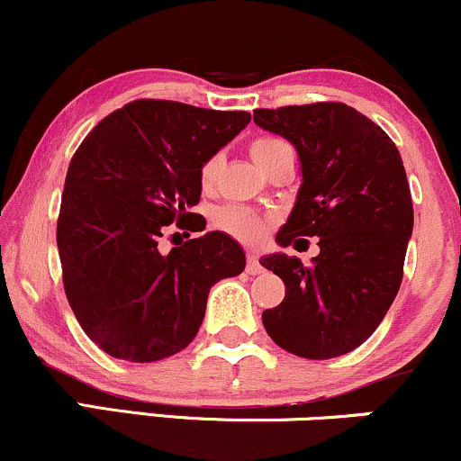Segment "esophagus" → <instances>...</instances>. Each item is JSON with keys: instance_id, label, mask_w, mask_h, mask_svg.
<instances>
[{"instance_id": "1", "label": "esophagus", "mask_w": 461, "mask_h": 461, "mask_svg": "<svg viewBox=\"0 0 461 461\" xmlns=\"http://www.w3.org/2000/svg\"><path fill=\"white\" fill-rule=\"evenodd\" d=\"M247 273H251V275L262 273L260 258H258L256 251H249V256H247Z\"/></svg>"}]
</instances>
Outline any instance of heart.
I'll return each mask as SVG.
<instances>
[{"label": "heart", "instance_id": "b5f03b06", "mask_svg": "<svg viewBox=\"0 0 461 461\" xmlns=\"http://www.w3.org/2000/svg\"><path fill=\"white\" fill-rule=\"evenodd\" d=\"M290 149L288 142L282 139H275V136H262V139H256L249 145V156L251 160L267 171V167L271 164L279 153ZM221 168V156H212L203 162L199 171V182L203 188H210L214 184L216 176H219ZM216 225L221 230L231 234L238 240L245 242H260L264 236H267L268 230V219L267 216L253 212V210L242 208V205H225L216 212Z\"/></svg>", "mask_w": 461, "mask_h": 461}]
</instances>
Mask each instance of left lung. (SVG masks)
Wrapping results in <instances>:
<instances>
[{
    "label": "left lung",
    "instance_id": "left-lung-1",
    "mask_svg": "<svg viewBox=\"0 0 461 461\" xmlns=\"http://www.w3.org/2000/svg\"><path fill=\"white\" fill-rule=\"evenodd\" d=\"M253 121L293 142L301 186L275 240L321 238V253H268L260 264L282 277L285 297L264 310L275 345L308 359L345 356L379 327L403 279L414 227L403 160L388 134L345 104L256 110Z\"/></svg>",
    "mask_w": 461,
    "mask_h": 461
}]
</instances>
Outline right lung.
<instances>
[{"label":"right lung","instance_id":"add662e5","mask_svg":"<svg viewBox=\"0 0 461 461\" xmlns=\"http://www.w3.org/2000/svg\"><path fill=\"white\" fill-rule=\"evenodd\" d=\"M251 121L164 99H136L84 139L68 164L58 251L73 314L102 351L158 362L186 348L216 282L245 271L223 231L160 253L168 225L197 231L199 171Z\"/></svg>","mask_w":461,"mask_h":461}]
</instances>
